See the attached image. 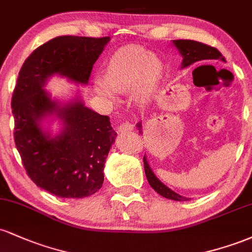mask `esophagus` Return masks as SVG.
Wrapping results in <instances>:
<instances>
[{
	"label": "esophagus",
	"mask_w": 252,
	"mask_h": 252,
	"mask_svg": "<svg viewBox=\"0 0 252 252\" xmlns=\"http://www.w3.org/2000/svg\"><path fill=\"white\" fill-rule=\"evenodd\" d=\"M118 130H120L122 134H126V132H131L132 130H134V126L130 122H128V121H126V122L121 123L120 126H118Z\"/></svg>",
	"instance_id": "esophagus-1"
}]
</instances>
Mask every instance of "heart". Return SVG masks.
Wrapping results in <instances>:
<instances>
[{"label": "heart", "mask_w": 252, "mask_h": 252, "mask_svg": "<svg viewBox=\"0 0 252 252\" xmlns=\"http://www.w3.org/2000/svg\"><path fill=\"white\" fill-rule=\"evenodd\" d=\"M163 76L164 65L160 58L141 46H123L104 63L103 83L94 84V91L114 100V94H126L132 90L136 102L146 104L154 97Z\"/></svg>", "instance_id": "obj_1"}]
</instances>
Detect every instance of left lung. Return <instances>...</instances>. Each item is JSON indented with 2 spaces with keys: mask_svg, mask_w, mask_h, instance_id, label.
Masks as SVG:
<instances>
[{
  "mask_svg": "<svg viewBox=\"0 0 252 252\" xmlns=\"http://www.w3.org/2000/svg\"><path fill=\"white\" fill-rule=\"evenodd\" d=\"M173 43H174V46L178 48V51L180 52V54L182 56V68L189 67V66L193 65V63L201 62H211V60H220V62H225V58L222 57L220 52L215 47L205 45V43L194 41V40H173ZM137 128L140 129L141 132V129H142L141 123L137 124ZM143 163L147 180H148L152 189L156 190L158 194L175 201L189 200V199L185 198V196L178 194L174 190L168 189L166 185H163L162 182L158 180V176L154 174V172L150 168L146 156H143Z\"/></svg>",
  "mask_w": 252,
  "mask_h": 252,
  "instance_id": "obj_1",
  "label": "left lung"
}]
</instances>
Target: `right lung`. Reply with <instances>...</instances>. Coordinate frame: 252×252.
<instances>
[{
	"instance_id": "right-lung-1",
	"label": "right lung",
	"mask_w": 252,
	"mask_h": 252,
	"mask_svg": "<svg viewBox=\"0 0 252 252\" xmlns=\"http://www.w3.org/2000/svg\"><path fill=\"white\" fill-rule=\"evenodd\" d=\"M109 41V36L54 37L37 47L19 72L11 98L16 148L32 181L60 198H86L102 187L104 163L117 134L108 116L86 108L79 97L59 104L43 88L54 74L88 84ZM53 114L63 124L56 136L41 126Z\"/></svg>"
}]
</instances>
